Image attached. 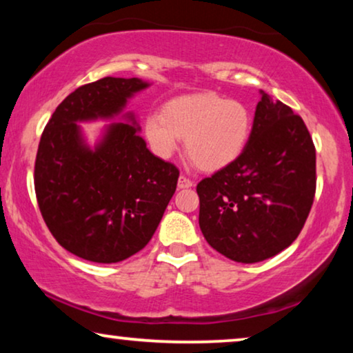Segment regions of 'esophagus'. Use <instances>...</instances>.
Wrapping results in <instances>:
<instances>
[{
	"mask_svg": "<svg viewBox=\"0 0 353 353\" xmlns=\"http://www.w3.org/2000/svg\"><path fill=\"white\" fill-rule=\"evenodd\" d=\"M194 183H192V180H190L186 175H180V178H178V188L180 190H183V188H191Z\"/></svg>",
	"mask_w": 353,
	"mask_h": 353,
	"instance_id": "obj_1",
	"label": "esophagus"
}]
</instances>
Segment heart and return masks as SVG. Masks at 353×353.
Returning a JSON list of instances; mask_svg holds the SVG:
<instances>
[{
  "label": "heart",
  "instance_id": "1",
  "mask_svg": "<svg viewBox=\"0 0 353 353\" xmlns=\"http://www.w3.org/2000/svg\"><path fill=\"white\" fill-rule=\"evenodd\" d=\"M250 114L243 103L214 93L188 94L163 105L162 114L144 119V138L156 156L168 159L185 139L191 161L204 170L228 165L243 152Z\"/></svg>",
  "mask_w": 353,
  "mask_h": 353
}]
</instances>
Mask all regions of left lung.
<instances>
[{
  "label": "left lung",
  "mask_w": 353,
  "mask_h": 353,
  "mask_svg": "<svg viewBox=\"0 0 353 353\" xmlns=\"http://www.w3.org/2000/svg\"><path fill=\"white\" fill-rule=\"evenodd\" d=\"M315 190L316 152L305 123L262 91L243 152L197 183L201 231L225 257L262 262L296 241Z\"/></svg>",
  "instance_id": "1"
}]
</instances>
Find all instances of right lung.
<instances>
[{
	"mask_svg": "<svg viewBox=\"0 0 353 353\" xmlns=\"http://www.w3.org/2000/svg\"><path fill=\"white\" fill-rule=\"evenodd\" d=\"M139 79L104 77L57 105L43 130L35 161V192L43 220L65 250L96 263L132 257L151 241L176 190L180 170L154 156L128 123H110L94 149L77 122L112 119L148 88Z\"/></svg>",
	"mask_w": 353,
	"mask_h": 353,
	"instance_id": "right-lung-1",
	"label": "right lung"
}]
</instances>
